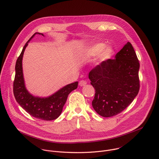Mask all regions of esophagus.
<instances>
[{"label":"esophagus","instance_id":"esophagus-1","mask_svg":"<svg viewBox=\"0 0 159 159\" xmlns=\"http://www.w3.org/2000/svg\"><path fill=\"white\" fill-rule=\"evenodd\" d=\"M79 85H80V86L83 87V86H85V85L87 84V82H86L85 80H80V81L79 82Z\"/></svg>","mask_w":159,"mask_h":159}]
</instances>
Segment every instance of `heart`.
Wrapping results in <instances>:
<instances>
[{"label":"heart","mask_w":159,"mask_h":159,"mask_svg":"<svg viewBox=\"0 0 159 159\" xmlns=\"http://www.w3.org/2000/svg\"><path fill=\"white\" fill-rule=\"evenodd\" d=\"M105 46L104 43L98 42L92 44L82 51V55L87 57H93L97 55L96 62L100 63L110 59L113 54L114 50L110 47Z\"/></svg>","instance_id":"1"}]
</instances>
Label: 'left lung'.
<instances>
[{"label": "left lung", "mask_w": 159, "mask_h": 159, "mask_svg": "<svg viewBox=\"0 0 159 159\" xmlns=\"http://www.w3.org/2000/svg\"><path fill=\"white\" fill-rule=\"evenodd\" d=\"M115 59L102 62L89 74L95 89L92 107L103 117L120 113L139 91L140 64L132 45L127 42Z\"/></svg>", "instance_id": "obj_1"}]
</instances>
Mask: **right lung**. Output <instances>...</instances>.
I'll return each mask as SVG.
<instances>
[{
  "label": "right lung",
  "instance_id": "add662e5",
  "mask_svg": "<svg viewBox=\"0 0 159 159\" xmlns=\"http://www.w3.org/2000/svg\"><path fill=\"white\" fill-rule=\"evenodd\" d=\"M36 34L44 36L43 34L35 33L25 43L17 60L14 81V94L17 103L30 116L41 120H52L58 118L61 114L69 94L77 88L78 82L69 84L54 93L45 97L34 96L27 90L23 74L22 59L28 43Z\"/></svg>",
  "mask_w": 159,
  "mask_h": 159
}]
</instances>
